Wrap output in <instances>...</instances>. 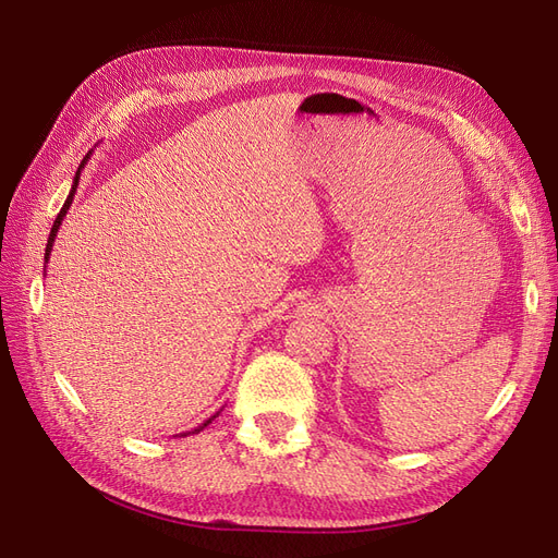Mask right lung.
<instances>
[{
  "label": "right lung",
  "mask_w": 558,
  "mask_h": 558,
  "mask_svg": "<svg viewBox=\"0 0 558 558\" xmlns=\"http://www.w3.org/2000/svg\"><path fill=\"white\" fill-rule=\"evenodd\" d=\"M88 158H90V154L81 160L78 170H76V177H74V183H72V191H70V195H66V199H64V205H62V209H60V214H58V218H56L53 228H50V234H48V244H46V253H44V260H46V263H48V258H50V251H53V244H56V238H58V230H60V226H62V221H64V216H66V211H70V207H72V202H74V193H76V185H78V177H81V170H83V167H86ZM216 416H218V412H216L211 418H207L205 424L197 426L195 430H191V433H199L202 428H207V426L211 424V421H214ZM191 433H183V435H191Z\"/></svg>",
  "instance_id": "obj_1"
}]
</instances>
